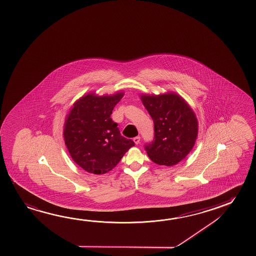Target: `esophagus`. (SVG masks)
Listing matches in <instances>:
<instances>
[{"instance_id": "34e87169", "label": "esophagus", "mask_w": 256, "mask_h": 256, "mask_svg": "<svg viewBox=\"0 0 256 256\" xmlns=\"http://www.w3.org/2000/svg\"><path fill=\"white\" fill-rule=\"evenodd\" d=\"M133 140H134V144H138L139 142H140V136H136V138H134V139H133Z\"/></svg>"}]
</instances>
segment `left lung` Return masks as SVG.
I'll list each match as a JSON object with an SVG mask.
<instances>
[{"label": "left lung", "instance_id": "obj_1", "mask_svg": "<svg viewBox=\"0 0 256 256\" xmlns=\"http://www.w3.org/2000/svg\"><path fill=\"white\" fill-rule=\"evenodd\" d=\"M142 104L154 124V138L144 149L156 164L173 166L192 150L198 133L196 114L175 92L141 96Z\"/></svg>", "mask_w": 256, "mask_h": 256}]
</instances>
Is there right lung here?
Returning <instances> with one entry per match:
<instances>
[{
    "instance_id": "right-lung-1",
    "label": "right lung",
    "mask_w": 256,
    "mask_h": 256,
    "mask_svg": "<svg viewBox=\"0 0 256 256\" xmlns=\"http://www.w3.org/2000/svg\"><path fill=\"white\" fill-rule=\"evenodd\" d=\"M123 92L96 96L88 94L76 102L67 116L63 136L76 164L92 174L112 170L134 142L122 136L110 115Z\"/></svg>"
}]
</instances>
